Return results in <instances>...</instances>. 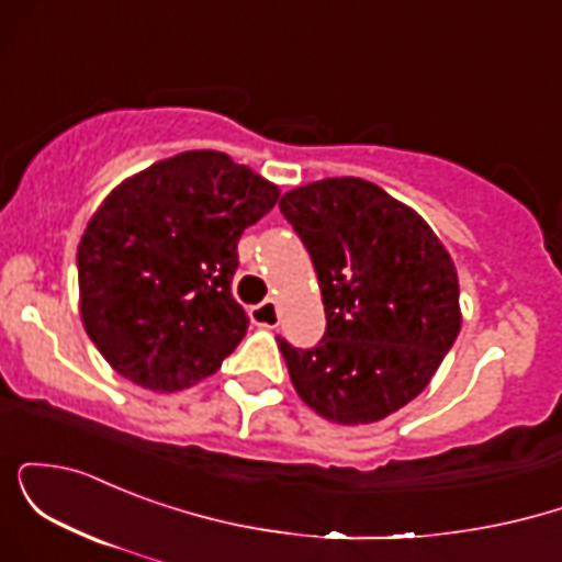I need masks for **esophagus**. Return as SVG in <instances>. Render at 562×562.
Returning a JSON list of instances; mask_svg holds the SVG:
<instances>
[{
    "label": "esophagus",
    "mask_w": 562,
    "mask_h": 562,
    "mask_svg": "<svg viewBox=\"0 0 562 562\" xmlns=\"http://www.w3.org/2000/svg\"><path fill=\"white\" fill-rule=\"evenodd\" d=\"M250 322H254L256 327H277V322H280V308H277V301L274 299H267L259 306L250 308Z\"/></svg>",
    "instance_id": "esophagus-1"
}]
</instances>
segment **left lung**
I'll return each mask as SVG.
<instances>
[{
	"instance_id": "obj_1",
	"label": "left lung",
	"mask_w": 562,
	"mask_h": 562,
	"mask_svg": "<svg viewBox=\"0 0 562 562\" xmlns=\"http://www.w3.org/2000/svg\"><path fill=\"white\" fill-rule=\"evenodd\" d=\"M327 314L312 351L280 340L299 396L338 425L378 423L420 396L462 325L449 250L415 209L357 177L282 195Z\"/></svg>"
}]
</instances>
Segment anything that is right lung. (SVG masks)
I'll list each match as a JSON object with an SVG mask.
<instances>
[{"label": "right lung", "mask_w": 562, "mask_h": 562, "mask_svg": "<svg viewBox=\"0 0 562 562\" xmlns=\"http://www.w3.org/2000/svg\"><path fill=\"white\" fill-rule=\"evenodd\" d=\"M280 187L227 153L187 150L126 177L79 243V314L97 351L139 389L214 375L248 317L232 299L237 240Z\"/></svg>", "instance_id": "add662e5"}]
</instances>
